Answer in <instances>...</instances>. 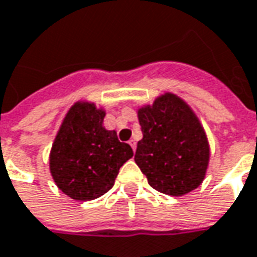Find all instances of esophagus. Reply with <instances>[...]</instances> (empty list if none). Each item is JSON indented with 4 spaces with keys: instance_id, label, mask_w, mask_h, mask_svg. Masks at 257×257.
<instances>
[{
    "instance_id": "34e87169",
    "label": "esophagus",
    "mask_w": 257,
    "mask_h": 257,
    "mask_svg": "<svg viewBox=\"0 0 257 257\" xmlns=\"http://www.w3.org/2000/svg\"><path fill=\"white\" fill-rule=\"evenodd\" d=\"M128 144L132 146L133 151H136V147H137V143H136V140H130V141H128Z\"/></svg>"
}]
</instances>
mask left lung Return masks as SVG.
Segmentation results:
<instances>
[{"mask_svg": "<svg viewBox=\"0 0 257 257\" xmlns=\"http://www.w3.org/2000/svg\"><path fill=\"white\" fill-rule=\"evenodd\" d=\"M143 132L134 161L155 190L183 196L206 176L210 148L199 118L176 95L165 93L141 107Z\"/></svg>", "mask_w": 257, "mask_h": 257, "instance_id": "left-lung-1", "label": "left lung"}]
</instances>
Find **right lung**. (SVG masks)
Returning <instances> with one entry per match:
<instances>
[{
	"instance_id": "1",
	"label": "right lung",
	"mask_w": 257,
	"mask_h": 257,
	"mask_svg": "<svg viewBox=\"0 0 257 257\" xmlns=\"http://www.w3.org/2000/svg\"><path fill=\"white\" fill-rule=\"evenodd\" d=\"M105 111L93 103L68 110L50 152V172L58 189L74 200L88 201L109 192L118 169L133 157L114 130L103 127Z\"/></svg>"
}]
</instances>
